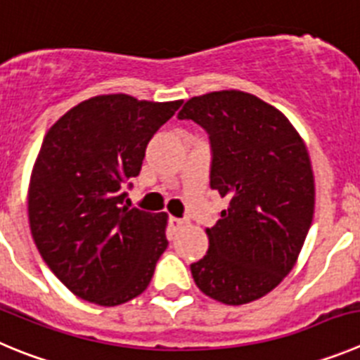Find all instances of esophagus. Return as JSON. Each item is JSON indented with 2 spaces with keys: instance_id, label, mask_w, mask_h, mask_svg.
I'll use <instances>...</instances> for the list:
<instances>
[{
  "instance_id": "1",
  "label": "esophagus",
  "mask_w": 360,
  "mask_h": 360,
  "mask_svg": "<svg viewBox=\"0 0 360 360\" xmlns=\"http://www.w3.org/2000/svg\"><path fill=\"white\" fill-rule=\"evenodd\" d=\"M187 225L186 219H180V217H169V226L173 230H180Z\"/></svg>"
}]
</instances>
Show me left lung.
Returning a JSON list of instances; mask_svg holds the SVG:
<instances>
[{"label": "left lung", "instance_id": "obj_1", "mask_svg": "<svg viewBox=\"0 0 360 360\" xmlns=\"http://www.w3.org/2000/svg\"><path fill=\"white\" fill-rule=\"evenodd\" d=\"M178 120L207 130L210 187L229 200L209 252L191 273L210 298L245 305L268 295L295 268L314 216V173L302 135L273 105L243 91L186 101Z\"/></svg>", "mask_w": 360, "mask_h": 360}]
</instances>
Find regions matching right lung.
<instances>
[{"label":"right lung","instance_id":"obj_1","mask_svg":"<svg viewBox=\"0 0 360 360\" xmlns=\"http://www.w3.org/2000/svg\"><path fill=\"white\" fill-rule=\"evenodd\" d=\"M182 103L101 94L46 134L30 176V230L49 269L78 298L115 307L146 291L167 248V214L130 209L123 187Z\"/></svg>","mask_w":360,"mask_h":360}]
</instances>
